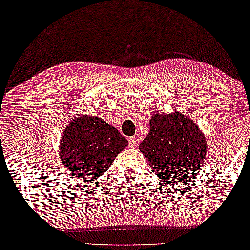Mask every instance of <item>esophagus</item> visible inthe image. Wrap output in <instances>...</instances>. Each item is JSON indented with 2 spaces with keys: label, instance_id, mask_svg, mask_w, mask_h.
<instances>
[{
  "label": "esophagus",
  "instance_id": "obj_1",
  "mask_svg": "<svg viewBox=\"0 0 250 250\" xmlns=\"http://www.w3.org/2000/svg\"><path fill=\"white\" fill-rule=\"evenodd\" d=\"M129 146H130L131 148H136L137 147V136L129 137Z\"/></svg>",
  "mask_w": 250,
  "mask_h": 250
}]
</instances>
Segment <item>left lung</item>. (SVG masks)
I'll use <instances>...</instances> for the list:
<instances>
[{"instance_id": "left-lung-1", "label": "left lung", "mask_w": 250, "mask_h": 250, "mask_svg": "<svg viewBox=\"0 0 250 250\" xmlns=\"http://www.w3.org/2000/svg\"><path fill=\"white\" fill-rule=\"evenodd\" d=\"M150 131L139 146L153 169L163 181L185 182L201 168L207 143L205 134L182 113L155 114Z\"/></svg>"}]
</instances>
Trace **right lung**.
Returning <instances> with one entry per match:
<instances>
[{
    "label": "right lung",
    "mask_w": 250,
    "mask_h": 250,
    "mask_svg": "<svg viewBox=\"0 0 250 250\" xmlns=\"http://www.w3.org/2000/svg\"><path fill=\"white\" fill-rule=\"evenodd\" d=\"M127 146L128 140L102 117L77 115L64 129L60 157L69 176L91 182L108 170Z\"/></svg>",
    "instance_id": "obj_1"
}]
</instances>
